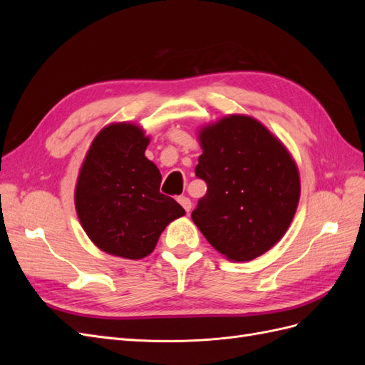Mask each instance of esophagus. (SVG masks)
<instances>
[{"label": "esophagus", "mask_w": 365, "mask_h": 365, "mask_svg": "<svg viewBox=\"0 0 365 365\" xmlns=\"http://www.w3.org/2000/svg\"><path fill=\"white\" fill-rule=\"evenodd\" d=\"M178 202L181 204V207L185 210L187 213L190 212V208H192V201L189 200V197H187V196H180V197H178Z\"/></svg>", "instance_id": "esophagus-1"}]
</instances>
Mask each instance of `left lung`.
Listing matches in <instances>:
<instances>
[{
    "mask_svg": "<svg viewBox=\"0 0 365 365\" xmlns=\"http://www.w3.org/2000/svg\"><path fill=\"white\" fill-rule=\"evenodd\" d=\"M196 176L207 195L192 219L216 251L250 262L289 228L300 201V173L283 143L259 120L231 114L200 129Z\"/></svg>",
    "mask_w": 365,
    "mask_h": 365,
    "instance_id": "8db88e82",
    "label": "left lung"
}]
</instances>
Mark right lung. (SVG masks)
<instances>
[{"mask_svg": "<svg viewBox=\"0 0 365 365\" xmlns=\"http://www.w3.org/2000/svg\"><path fill=\"white\" fill-rule=\"evenodd\" d=\"M150 138L135 123L105 126L77 176V217L93 244L117 257L138 260L155 250L172 220L185 215L160 193L161 173L145 152Z\"/></svg>", "mask_w": 365, "mask_h": 365, "instance_id": "right-lung-1", "label": "right lung"}]
</instances>
